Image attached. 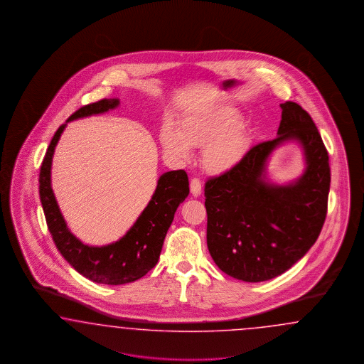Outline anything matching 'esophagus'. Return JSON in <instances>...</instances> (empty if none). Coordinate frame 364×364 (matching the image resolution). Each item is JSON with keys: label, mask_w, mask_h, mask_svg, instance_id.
Listing matches in <instances>:
<instances>
[{"label": "esophagus", "mask_w": 364, "mask_h": 364, "mask_svg": "<svg viewBox=\"0 0 364 364\" xmlns=\"http://www.w3.org/2000/svg\"><path fill=\"white\" fill-rule=\"evenodd\" d=\"M191 193L193 196H200L201 195V181L198 177H193L191 180Z\"/></svg>", "instance_id": "esophagus-1"}]
</instances>
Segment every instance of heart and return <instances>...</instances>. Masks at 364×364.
<instances>
[{
    "mask_svg": "<svg viewBox=\"0 0 364 364\" xmlns=\"http://www.w3.org/2000/svg\"><path fill=\"white\" fill-rule=\"evenodd\" d=\"M242 117L232 108L201 110L186 117L180 132L166 128L161 143L169 154L187 159L191 146L203 148V166L210 172H223L231 168L242 154L247 137L240 129Z\"/></svg>",
    "mask_w": 364,
    "mask_h": 364,
    "instance_id": "heart-1",
    "label": "heart"
}]
</instances>
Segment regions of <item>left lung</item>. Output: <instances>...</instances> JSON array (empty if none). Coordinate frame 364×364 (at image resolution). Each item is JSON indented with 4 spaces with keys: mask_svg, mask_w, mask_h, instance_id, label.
Returning <instances> with one entry per match:
<instances>
[{
    "mask_svg": "<svg viewBox=\"0 0 364 364\" xmlns=\"http://www.w3.org/2000/svg\"><path fill=\"white\" fill-rule=\"evenodd\" d=\"M277 137L256 144L240 161L205 181L207 244L227 275L257 283L284 274L309 252L327 216L328 152L311 116L286 101ZM295 138L305 148L308 169L296 183L264 181V161L280 142Z\"/></svg>",
    "mask_w": 364,
    "mask_h": 364,
    "instance_id": "8db88e82",
    "label": "left lung"
}]
</instances>
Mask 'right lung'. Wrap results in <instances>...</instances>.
<instances>
[{"label":"right lung","instance_id":"right-lung-1","mask_svg":"<svg viewBox=\"0 0 364 364\" xmlns=\"http://www.w3.org/2000/svg\"><path fill=\"white\" fill-rule=\"evenodd\" d=\"M117 105V99L100 100L97 102L81 107L68 119V122L104 113ZM65 125L63 124L57 129L49 144L38 177L40 200L48 230L60 254L78 274L100 284L119 286L132 283L146 275L157 264L166 232L173 221L177 207L189 193L187 173L184 169H178L166 172L160 177L149 204L133 224L132 228L119 242L105 247H89L76 239L66 228L65 220L58 210L50 187L52 156Z\"/></svg>","mask_w":364,"mask_h":364}]
</instances>
